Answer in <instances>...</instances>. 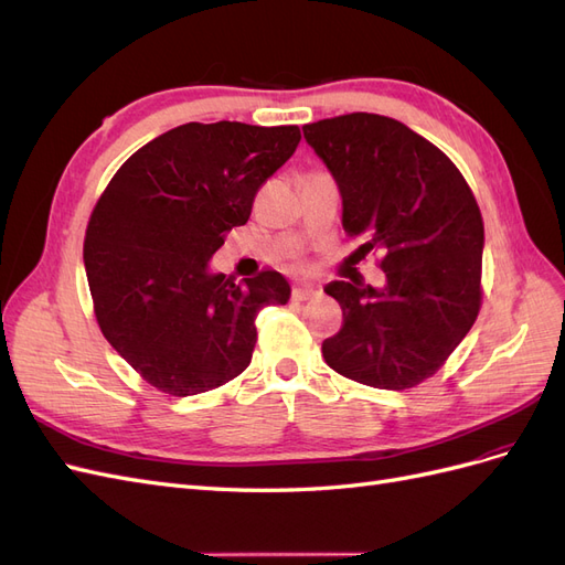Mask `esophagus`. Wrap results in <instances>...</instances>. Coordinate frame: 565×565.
Wrapping results in <instances>:
<instances>
[{
    "label": "esophagus",
    "instance_id": "34e87169",
    "mask_svg": "<svg viewBox=\"0 0 565 565\" xmlns=\"http://www.w3.org/2000/svg\"><path fill=\"white\" fill-rule=\"evenodd\" d=\"M291 296H294V300H315L321 296V291H317V288H312V286H296Z\"/></svg>",
    "mask_w": 565,
    "mask_h": 565
}]
</instances>
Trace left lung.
I'll return each mask as SVG.
<instances>
[{
    "instance_id": "8db88e82",
    "label": "left lung",
    "mask_w": 565,
    "mask_h": 565,
    "mask_svg": "<svg viewBox=\"0 0 565 565\" xmlns=\"http://www.w3.org/2000/svg\"><path fill=\"white\" fill-rule=\"evenodd\" d=\"M343 199V230L381 253L385 286L331 281L343 327L327 364L381 391L430 379L480 310V207L457 166L399 120L350 113L302 127Z\"/></svg>"
}]
</instances>
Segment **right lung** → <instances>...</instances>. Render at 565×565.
Wrapping results in <instances>:
<instances>
[{
	"label": "right lung",
	"instance_id": "obj_1",
	"mask_svg": "<svg viewBox=\"0 0 565 565\" xmlns=\"http://www.w3.org/2000/svg\"><path fill=\"white\" fill-rule=\"evenodd\" d=\"M298 141V125L186 122L127 158L96 201L85 236L94 315L153 388L186 397L236 379L257 312L291 298L274 269L234 284L207 265Z\"/></svg>",
	"mask_w": 565,
	"mask_h": 565
}]
</instances>
